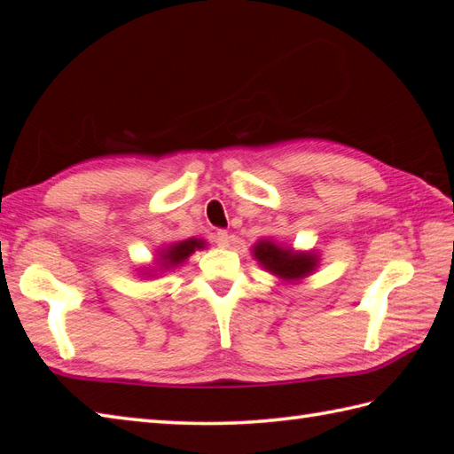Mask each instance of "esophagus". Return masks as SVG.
Returning <instances> with one entry per match:
<instances>
[{"mask_svg": "<svg viewBox=\"0 0 454 454\" xmlns=\"http://www.w3.org/2000/svg\"><path fill=\"white\" fill-rule=\"evenodd\" d=\"M215 243H217V247H221V248H227V247L231 245V239H229V235L225 233V231H217V233H215Z\"/></svg>", "mask_w": 454, "mask_h": 454, "instance_id": "obj_1", "label": "esophagus"}]
</instances>
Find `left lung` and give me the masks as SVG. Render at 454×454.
<instances>
[{
  "instance_id": "left-lung-1",
  "label": "left lung",
  "mask_w": 454,
  "mask_h": 454,
  "mask_svg": "<svg viewBox=\"0 0 454 454\" xmlns=\"http://www.w3.org/2000/svg\"><path fill=\"white\" fill-rule=\"evenodd\" d=\"M253 254L262 268L286 284H297V281L305 279L320 264L318 254L312 250L310 253L295 250L271 239H260L253 247Z\"/></svg>"
}]
</instances>
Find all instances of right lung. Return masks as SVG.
Masks as SVG:
<instances>
[{
  "mask_svg": "<svg viewBox=\"0 0 454 454\" xmlns=\"http://www.w3.org/2000/svg\"><path fill=\"white\" fill-rule=\"evenodd\" d=\"M201 248H206V240L194 239V237L186 240H178V243H173V245H167L165 248L157 250V258H155L157 268H151L144 271V274L155 276L151 274V271H170L178 266H183L184 262L196 253V250H201Z\"/></svg>",
  "mask_w": 454,
  "mask_h": 454,
  "instance_id": "add662e5",
  "label": "right lung"
}]
</instances>
